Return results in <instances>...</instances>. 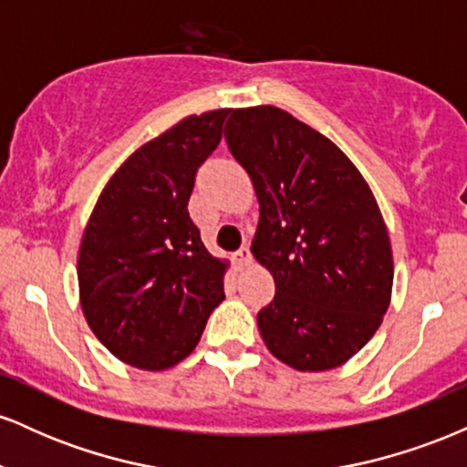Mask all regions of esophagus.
I'll return each instance as SVG.
<instances>
[{
    "label": "esophagus",
    "mask_w": 467,
    "mask_h": 467,
    "mask_svg": "<svg viewBox=\"0 0 467 467\" xmlns=\"http://www.w3.org/2000/svg\"><path fill=\"white\" fill-rule=\"evenodd\" d=\"M234 264H237L239 267H245L252 264V252L248 245H244V248H239L237 252H234Z\"/></svg>",
    "instance_id": "34e87169"
}]
</instances>
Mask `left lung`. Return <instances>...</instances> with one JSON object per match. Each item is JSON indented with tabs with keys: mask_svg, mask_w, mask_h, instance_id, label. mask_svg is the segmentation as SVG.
<instances>
[{
	"mask_svg": "<svg viewBox=\"0 0 467 467\" xmlns=\"http://www.w3.org/2000/svg\"><path fill=\"white\" fill-rule=\"evenodd\" d=\"M223 136L259 200L250 250L276 285L256 314L265 347L296 371L340 367L390 305L393 250L373 191L329 138L275 105L233 109Z\"/></svg>",
	"mask_w": 467,
	"mask_h": 467,
	"instance_id": "left-lung-1",
	"label": "left lung"
}]
</instances>
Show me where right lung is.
I'll use <instances>...</instances> for the list:
<instances>
[{
  "label": "right lung",
  "instance_id": "obj_1",
  "mask_svg": "<svg viewBox=\"0 0 467 467\" xmlns=\"http://www.w3.org/2000/svg\"><path fill=\"white\" fill-rule=\"evenodd\" d=\"M228 111L186 116L136 149L105 184L80 239L85 320L118 360L142 371L191 356L226 298L228 261L202 244L189 200Z\"/></svg>",
  "mask_w": 467,
  "mask_h": 467
}]
</instances>
